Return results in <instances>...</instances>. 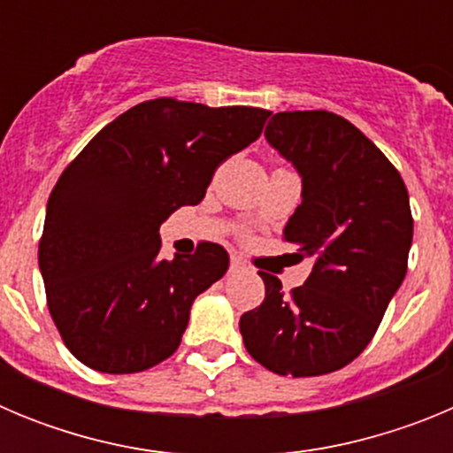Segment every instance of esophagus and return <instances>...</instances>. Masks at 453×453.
Segmentation results:
<instances>
[{"mask_svg": "<svg viewBox=\"0 0 453 453\" xmlns=\"http://www.w3.org/2000/svg\"><path fill=\"white\" fill-rule=\"evenodd\" d=\"M229 270H231V272H240V270H245V263H242V261H240V258H235V256H234V258H231V265H229Z\"/></svg>", "mask_w": 453, "mask_h": 453, "instance_id": "esophagus-1", "label": "esophagus"}]
</instances>
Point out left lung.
I'll use <instances>...</instances> for the list:
<instances>
[{"label": "left lung", "instance_id": "obj_1", "mask_svg": "<svg viewBox=\"0 0 453 453\" xmlns=\"http://www.w3.org/2000/svg\"><path fill=\"white\" fill-rule=\"evenodd\" d=\"M265 138L302 174V203L283 240L313 272L288 295L276 276L258 272L265 299L240 318V334L274 374H329L370 345L406 276L408 190L386 154L329 111L276 113Z\"/></svg>", "mask_w": 453, "mask_h": 453}]
</instances>
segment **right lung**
I'll return each instance as SVG.
<instances>
[{"mask_svg":"<svg viewBox=\"0 0 453 453\" xmlns=\"http://www.w3.org/2000/svg\"><path fill=\"white\" fill-rule=\"evenodd\" d=\"M270 111L158 97L106 124L47 202L38 263L67 349L106 374L145 372L181 345L199 292L229 270L202 242L161 258L158 226L203 199L219 163L251 145Z\"/></svg>","mask_w":453,"mask_h":453,"instance_id":"1","label":"right lung"}]
</instances>
